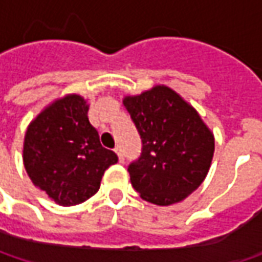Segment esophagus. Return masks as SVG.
<instances>
[{
  "label": "esophagus",
  "mask_w": 262,
  "mask_h": 262,
  "mask_svg": "<svg viewBox=\"0 0 262 262\" xmlns=\"http://www.w3.org/2000/svg\"><path fill=\"white\" fill-rule=\"evenodd\" d=\"M115 153L118 155V160H119V162L122 163V162H124V150H122L121 147L118 146V147H115Z\"/></svg>",
  "instance_id": "esophagus-1"
}]
</instances>
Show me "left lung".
<instances>
[{
  "mask_svg": "<svg viewBox=\"0 0 262 262\" xmlns=\"http://www.w3.org/2000/svg\"><path fill=\"white\" fill-rule=\"evenodd\" d=\"M122 103L143 141L141 157L128 166L131 185L143 200L170 206L203 184L214 155V136L192 105L165 84Z\"/></svg>",
  "mask_w": 262,
  "mask_h": 262,
  "instance_id": "left-lung-1",
  "label": "left lung"
}]
</instances>
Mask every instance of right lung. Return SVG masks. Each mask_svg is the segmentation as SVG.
I'll list each match as a JSON object with an SVG mask.
<instances>
[{
    "instance_id": "add662e5",
    "label": "right lung",
    "mask_w": 262,
    "mask_h": 262,
    "mask_svg": "<svg viewBox=\"0 0 262 262\" xmlns=\"http://www.w3.org/2000/svg\"><path fill=\"white\" fill-rule=\"evenodd\" d=\"M87 112L83 96L66 95L46 106L26 129V172L59 206H77L95 195L106 169L118 162L112 150L102 147Z\"/></svg>"
}]
</instances>
